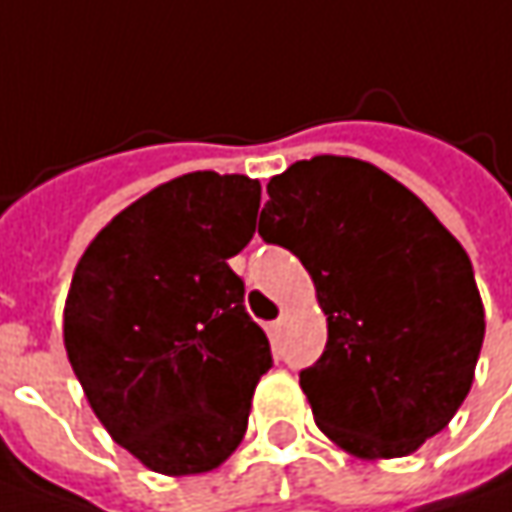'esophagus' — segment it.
Instances as JSON below:
<instances>
[{"mask_svg":"<svg viewBox=\"0 0 512 512\" xmlns=\"http://www.w3.org/2000/svg\"><path fill=\"white\" fill-rule=\"evenodd\" d=\"M283 329H286V321H283V318L269 323V332H272V338H280V335H283Z\"/></svg>","mask_w":512,"mask_h":512,"instance_id":"1","label":"esophagus"}]
</instances>
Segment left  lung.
<instances>
[{
  "instance_id": "obj_1",
  "label": "left lung",
  "mask_w": 512,
  "mask_h": 512,
  "mask_svg": "<svg viewBox=\"0 0 512 512\" xmlns=\"http://www.w3.org/2000/svg\"><path fill=\"white\" fill-rule=\"evenodd\" d=\"M266 191L257 232L300 257L326 315V349L300 372L315 424L349 456H410L476 378L470 257L407 186L355 157L292 163Z\"/></svg>"
}]
</instances>
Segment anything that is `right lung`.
Listing matches in <instances>:
<instances>
[{
  "instance_id": "obj_1",
  "label": "right lung",
  "mask_w": 512,
  "mask_h": 512,
  "mask_svg": "<svg viewBox=\"0 0 512 512\" xmlns=\"http://www.w3.org/2000/svg\"><path fill=\"white\" fill-rule=\"evenodd\" d=\"M260 183L191 171L125 206L79 257L62 341L108 435L160 476L217 470L272 367L229 269L255 234Z\"/></svg>"
}]
</instances>
